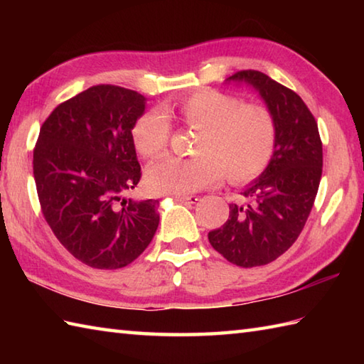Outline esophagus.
Wrapping results in <instances>:
<instances>
[{"mask_svg":"<svg viewBox=\"0 0 364 364\" xmlns=\"http://www.w3.org/2000/svg\"><path fill=\"white\" fill-rule=\"evenodd\" d=\"M173 198L176 200V202H181V203H196V202H198V197L197 196H188V197L175 196Z\"/></svg>","mask_w":364,"mask_h":364,"instance_id":"esophagus-1","label":"esophagus"}]
</instances>
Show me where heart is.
I'll list each match as a JSON object with an SVG mask.
<instances>
[{
    "label": "heart",
    "mask_w": 364,
    "mask_h": 364,
    "mask_svg": "<svg viewBox=\"0 0 364 364\" xmlns=\"http://www.w3.org/2000/svg\"><path fill=\"white\" fill-rule=\"evenodd\" d=\"M167 115L197 131V156H167L146 168L145 183L156 194L188 196L218 183L222 173L230 183L252 181L274 158L278 128L272 111L218 89L192 92L164 107V114H142L131 131L141 156L151 159L166 151L172 133Z\"/></svg>",
    "instance_id": "heart-1"
}]
</instances>
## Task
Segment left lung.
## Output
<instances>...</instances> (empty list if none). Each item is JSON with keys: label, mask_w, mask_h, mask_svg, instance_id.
I'll return each instance as SVG.
<instances>
[{"label": "left lung", "mask_w": 364, "mask_h": 364, "mask_svg": "<svg viewBox=\"0 0 364 364\" xmlns=\"http://www.w3.org/2000/svg\"><path fill=\"white\" fill-rule=\"evenodd\" d=\"M228 80L245 81L259 92L275 115L274 158L262 175L230 205L227 222L208 233L210 244L241 267L275 261L304 230L322 176L318 122L296 92L258 70H241Z\"/></svg>", "instance_id": "obj_1"}]
</instances>
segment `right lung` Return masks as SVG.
<instances>
[{
	"instance_id": "obj_1",
	"label": "right lung",
	"mask_w": 364,
	"mask_h": 364,
	"mask_svg": "<svg viewBox=\"0 0 364 364\" xmlns=\"http://www.w3.org/2000/svg\"><path fill=\"white\" fill-rule=\"evenodd\" d=\"M145 97L98 84L58 105L41 127L33 172L43 218L76 259L131 264L156 233L158 200L123 198L141 181L131 136Z\"/></svg>"
}]
</instances>
